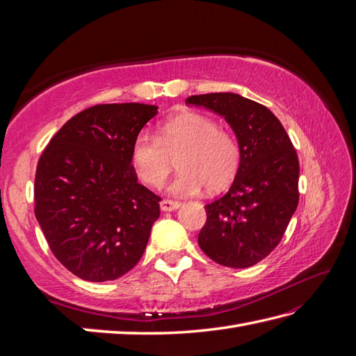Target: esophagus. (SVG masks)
<instances>
[{"mask_svg":"<svg viewBox=\"0 0 356 356\" xmlns=\"http://www.w3.org/2000/svg\"><path fill=\"white\" fill-rule=\"evenodd\" d=\"M180 207V202L177 200H171V199H163L161 202V209L162 211H174Z\"/></svg>","mask_w":356,"mask_h":356,"instance_id":"esophagus-1","label":"esophagus"}]
</instances>
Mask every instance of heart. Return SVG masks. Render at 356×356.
<instances>
[{
	"label": "heart",
	"mask_w": 356,
	"mask_h": 356,
	"mask_svg": "<svg viewBox=\"0 0 356 356\" xmlns=\"http://www.w3.org/2000/svg\"><path fill=\"white\" fill-rule=\"evenodd\" d=\"M177 159L180 172L170 184L177 195H193L208 188L218 191L236 176L240 145L209 116L195 111L176 115L161 124L157 136L142 131L131 145V166L143 184L159 186Z\"/></svg>",
	"instance_id": "obj_1"
}]
</instances>
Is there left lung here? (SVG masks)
Returning <instances> with one entry per match:
<instances>
[{"label":"left lung","mask_w":356,"mask_h":356,"mask_svg":"<svg viewBox=\"0 0 356 356\" xmlns=\"http://www.w3.org/2000/svg\"><path fill=\"white\" fill-rule=\"evenodd\" d=\"M186 104L226 119L240 145V166L228 193L205 207L199 246L228 268H249L282 240L298 205V156L274 113L236 93L190 96Z\"/></svg>","instance_id":"1"}]
</instances>
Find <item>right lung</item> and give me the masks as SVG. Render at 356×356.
<instances>
[{"mask_svg":"<svg viewBox=\"0 0 356 356\" xmlns=\"http://www.w3.org/2000/svg\"><path fill=\"white\" fill-rule=\"evenodd\" d=\"M156 105L99 104L61 127L38 161L35 217L58 261L87 282H110L145 251L161 197L138 184L130 153Z\"/></svg>","mask_w":356,"mask_h":356,"instance_id":"obj_1","label":"right lung"}]
</instances>
